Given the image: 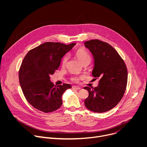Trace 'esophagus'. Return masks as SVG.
<instances>
[{
  "mask_svg": "<svg viewBox=\"0 0 147 147\" xmlns=\"http://www.w3.org/2000/svg\"><path fill=\"white\" fill-rule=\"evenodd\" d=\"M72 88H73V89H75V90H79L81 89L80 87H77V86H73V87H72Z\"/></svg>",
  "mask_w": 147,
  "mask_h": 147,
  "instance_id": "34e87169",
  "label": "esophagus"
}]
</instances>
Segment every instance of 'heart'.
Masks as SVG:
<instances>
[{
    "mask_svg": "<svg viewBox=\"0 0 147 147\" xmlns=\"http://www.w3.org/2000/svg\"><path fill=\"white\" fill-rule=\"evenodd\" d=\"M75 55L82 63V65L86 63L87 62H90L91 59V55L88 51L84 48H79L75 51ZM69 56L68 55H65L61 60L62 66H65L68 60ZM81 76H74L71 78L72 81L74 82H78L79 80L81 79Z\"/></svg>",
    "mask_w": 147,
    "mask_h": 147,
    "instance_id": "1",
    "label": "heart"
}]
</instances>
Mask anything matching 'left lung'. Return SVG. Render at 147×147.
I'll list each match as a JSON object with an SVG mask.
<instances>
[{
    "label": "left lung",
    "mask_w": 147,
    "mask_h": 147,
    "mask_svg": "<svg viewBox=\"0 0 147 147\" xmlns=\"http://www.w3.org/2000/svg\"><path fill=\"white\" fill-rule=\"evenodd\" d=\"M85 47L92 53L94 65L92 71L98 86L85 87L89 93L84 100L86 108L94 112L103 113L113 108L121 100L127 83V69L115 48L98 39L86 41Z\"/></svg>",
    "instance_id": "obj_1"
}]
</instances>
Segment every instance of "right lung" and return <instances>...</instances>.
Here are the masks:
<instances>
[{
  "instance_id": "add662e5",
  "label": "right lung",
  "mask_w": 147,
  "mask_h": 147,
  "mask_svg": "<svg viewBox=\"0 0 147 147\" xmlns=\"http://www.w3.org/2000/svg\"><path fill=\"white\" fill-rule=\"evenodd\" d=\"M75 44L48 42L30 50L24 57L19 69V82L26 99L35 109L49 113L61 106L63 94L71 86L69 84L56 86L50 76Z\"/></svg>"
}]
</instances>
